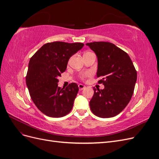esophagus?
<instances>
[{"mask_svg":"<svg viewBox=\"0 0 159 159\" xmlns=\"http://www.w3.org/2000/svg\"><path fill=\"white\" fill-rule=\"evenodd\" d=\"M78 87H79L80 90H82V89H84L85 88V86L84 85H83V84H80L78 85Z\"/></svg>","mask_w":159,"mask_h":159,"instance_id":"obj_1","label":"esophagus"}]
</instances>
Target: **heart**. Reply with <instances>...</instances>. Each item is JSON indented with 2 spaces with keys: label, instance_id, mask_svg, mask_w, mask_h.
Here are the masks:
<instances>
[{
  "label": "heart",
  "instance_id": "1",
  "mask_svg": "<svg viewBox=\"0 0 159 159\" xmlns=\"http://www.w3.org/2000/svg\"><path fill=\"white\" fill-rule=\"evenodd\" d=\"M90 75L91 74L89 73V72H84V73L81 74V78L82 80H84L87 78V77H89Z\"/></svg>",
  "mask_w": 159,
  "mask_h": 159
}]
</instances>
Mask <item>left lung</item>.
Returning <instances> with one entry per match:
<instances>
[{
    "label": "left lung",
    "mask_w": 159,
    "mask_h": 159,
    "mask_svg": "<svg viewBox=\"0 0 159 159\" xmlns=\"http://www.w3.org/2000/svg\"><path fill=\"white\" fill-rule=\"evenodd\" d=\"M98 57L97 77L103 89L93 88L89 102L92 113L110 118L121 113L131 100L137 81V71L125 52L108 42L87 43Z\"/></svg>",
    "instance_id": "obj_1"
}]
</instances>
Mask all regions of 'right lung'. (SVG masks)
<instances>
[{
  "label": "right lung",
  "instance_id": "add662e5",
  "mask_svg": "<svg viewBox=\"0 0 159 159\" xmlns=\"http://www.w3.org/2000/svg\"><path fill=\"white\" fill-rule=\"evenodd\" d=\"M83 43L50 42L43 45L30 58L26 77L30 98L37 108L48 117L68 114L79 91L71 83L66 88L57 85V78L64 72L70 57L82 48Z\"/></svg>",
  "mask_w": 159,
  "mask_h": 159
}]
</instances>
